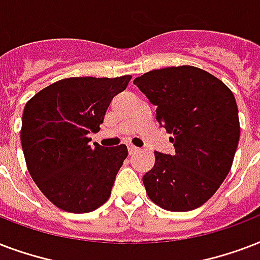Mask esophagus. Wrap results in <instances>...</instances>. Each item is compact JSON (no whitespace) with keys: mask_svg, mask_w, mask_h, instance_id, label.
<instances>
[{"mask_svg":"<svg viewBox=\"0 0 260 260\" xmlns=\"http://www.w3.org/2000/svg\"><path fill=\"white\" fill-rule=\"evenodd\" d=\"M127 148H128V153H130V154H134V153L140 152V148H137L136 145L128 144V145H127Z\"/></svg>","mask_w":260,"mask_h":260,"instance_id":"esophagus-1","label":"esophagus"}]
</instances>
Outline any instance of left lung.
<instances>
[{"mask_svg": "<svg viewBox=\"0 0 260 260\" xmlns=\"http://www.w3.org/2000/svg\"><path fill=\"white\" fill-rule=\"evenodd\" d=\"M134 84L157 106L156 119L175 146L174 156L154 152V167L142 178L146 194L170 212L202 206L229 174L240 138L232 90L188 65L150 70Z\"/></svg>", "mask_w": 260, "mask_h": 260, "instance_id": "1", "label": "left lung"}]
</instances>
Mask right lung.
I'll list each match as a JSON object with an SVG mask.
<instances>
[{
    "instance_id": "add662e5",
    "label": "right lung",
    "mask_w": 260,
    "mask_h": 260,
    "mask_svg": "<svg viewBox=\"0 0 260 260\" xmlns=\"http://www.w3.org/2000/svg\"><path fill=\"white\" fill-rule=\"evenodd\" d=\"M132 76L70 77L46 86L25 104L21 146L28 172L44 197L70 213H89L107 202L126 145H89L114 96Z\"/></svg>"
}]
</instances>
